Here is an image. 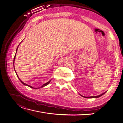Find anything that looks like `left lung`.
<instances>
[{
	"instance_id": "1",
	"label": "left lung",
	"mask_w": 123,
	"mask_h": 123,
	"mask_svg": "<svg viewBox=\"0 0 123 123\" xmlns=\"http://www.w3.org/2000/svg\"><path fill=\"white\" fill-rule=\"evenodd\" d=\"M105 92H104V93H103L102 94H100V95H98V96H93V97H84V96L81 95L80 94H79H79L80 95H81V97H83V98H98L101 97V96H102V95H103V94H104Z\"/></svg>"
}]
</instances>
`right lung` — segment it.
<instances>
[{
  "label": "right lung",
  "instance_id": "right-lung-1",
  "mask_svg": "<svg viewBox=\"0 0 123 123\" xmlns=\"http://www.w3.org/2000/svg\"><path fill=\"white\" fill-rule=\"evenodd\" d=\"M20 44H19V45H20ZM19 45L18 46V48H17V50H16V53H17V51H18V46H19ZM16 53H15V55H16ZM15 55L14 56V59H13V67H14V71H15V73H16V74H17V76H18V79H19V80L20 81V82H22L24 85H26V86H28L29 87H31V88H34V89H38V88H34V87H32V86H31V85H28L27 84H25V83H24V82H23L22 80H21L19 79V77L18 76V75H17V72H16V71H15V68H14V60H15ZM51 81V80H50V81H49L48 82H47V83H45V84H44L43 85H42V86H41L40 87H39L38 88H42V87H44V86H46V85H47L50 82V81Z\"/></svg>",
  "mask_w": 123,
  "mask_h": 123
}]
</instances>
